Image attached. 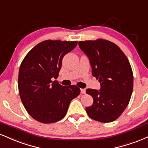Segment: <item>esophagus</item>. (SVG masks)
Here are the masks:
<instances>
[{
    "label": "esophagus",
    "instance_id": "obj_1",
    "mask_svg": "<svg viewBox=\"0 0 148 148\" xmlns=\"http://www.w3.org/2000/svg\"><path fill=\"white\" fill-rule=\"evenodd\" d=\"M80 92L82 94H84V93H86V89H85V88H81Z\"/></svg>",
    "mask_w": 148,
    "mask_h": 148
}]
</instances>
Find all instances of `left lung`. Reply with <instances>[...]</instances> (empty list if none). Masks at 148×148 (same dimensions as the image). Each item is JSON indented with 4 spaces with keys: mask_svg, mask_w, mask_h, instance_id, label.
I'll return each instance as SVG.
<instances>
[{
    "mask_svg": "<svg viewBox=\"0 0 148 148\" xmlns=\"http://www.w3.org/2000/svg\"><path fill=\"white\" fill-rule=\"evenodd\" d=\"M78 44L88 57L92 75L100 83V90L86 89L93 103L86 112L99 122H112L124 112L132 93L134 77L129 60L119 46L107 40L79 41Z\"/></svg>",
    "mask_w": 148,
    "mask_h": 148,
    "instance_id": "left-lung-1",
    "label": "left lung"
}]
</instances>
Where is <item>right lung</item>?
<instances>
[{
	"label": "right lung",
	"instance_id": "add662e5",
	"mask_svg": "<svg viewBox=\"0 0 148 148\" xmlns=\"http://www.w3.org/2000/svg\"><path fill=\"white\" fill-rule=\"evenodd\" d=\"M77 41L47 40L34 46L20 66L18 86L21 100L27 113L43 123H53L66 114L71 100L80 89L75 85L62 86L56 80L64 55Z\"/></svg>",
	"mask_w": 148,
	"mask_h": 148
}]
</instances>
